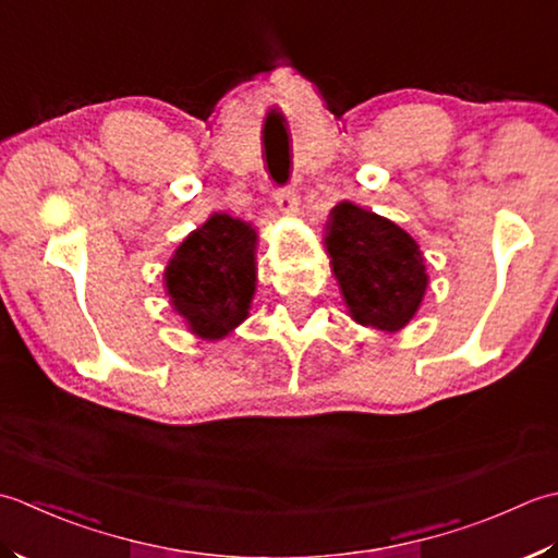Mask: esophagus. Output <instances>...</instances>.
Returning <instances> with one entry per match:
<instances>
[{"label": "esophagus", "mask_w": 558, "mask_h": 558, "mask_svg": "<svg viewBox=\"0 0 558 558\" xmlns=\"http://www.w3.org/2000/svg\"><path fill=\"white\" fill-rule=\"evenodd\" d=\"M275 202H277V209L283 216H293L299 211V197H295V190L293 187H283L275 192Z\"/></svg>", "instance_id": "34e87169"}]
</instances>
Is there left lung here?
I'll return each instance as SVG.
<instances>
[{"label":"left lung","mask_w":558,"mask_h":558,"mask_svg":"<svg viewBox=\"0 0 558 558\" xmlns=\"http://www.w3.org/2000/svg\"><path fill=\"white\" fill-rule=\"evenodd\" d=\"M325 247L351 320L380 332H400L412 323L428 287L424 255L412 235L344 199L327 216Z\"/></svg>","instance_id":"1"}]
</instances>
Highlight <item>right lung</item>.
I'll use <instances>...</instances> for the list:
<instances>
[{"instance_id":"add662e5","label":"right lung","mask_w":558,"mask_h":558,"mask_svg":"<svg viewBox=\"0 0 558 558\" xmlns=\"http://www.w3.org/2000/svg\"><path fill=\"white\" fill-rule=\"evenodd\" d=\"M255 250V226L223 211L175 247L163 287L170 308L197 339L219 342L247 320L257 287Z\"/></svg>"}]
</instances>
